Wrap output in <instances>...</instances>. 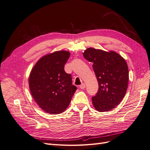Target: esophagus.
Returning a JSON list of instances; mask_svg holds the SVG:
<instances>
[{
  "label": "esophagus",
  "mask_w": 150,
  "mask_h": 150,
  "mask_svg": "<svg viewBox=\"0 0 150 150\" xmlns=\"http://www.w3.org/2000/svg\"><path fill=\"white\" fill-rule=\"evenodd\" d=\"M85 87H86V84H84V83H82L81 85L80 86V89H84L85 88Z\"/></svg>",
  "instance_id": "esophagus-1"
}]
</instances>
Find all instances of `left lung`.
<instances>
[{
	"mask_svg": "<svg viewBox=\"0 0 150 150\" xmlns=\"http://www.w3.org/2000/svg\"><path fill=\"white\" fill-rule=\"evenodd\" d=\"M84 57L93 62L99 89L92 97L94 108L100 112L112 110L119 105L127 91L129 70L126 61L114 51L89 48Z\"/></svg>",
	"mask_w": 150,
	"mask_h": 150,
	"instance_id": "1",
	"label": "left lung"
}]
</instances>
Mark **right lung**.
<instances>
[{"label": "right lung", "mask_w": 150, "mask_h": 150, "mask_svg": "<svg viewBox=\"0 0 150 150\" xmlns=\"http://www.w3.org/2000/svg\"><path fill=\"white\" fill-rule=\"evenodd\" d=\"M66 51H59L42 57L32 69L29 79L34 99L45 112L59 114L69 106L77 88L71 75L64 70L70 57Z\"/></svg>", "instance_id": "right-lung-1"}]
</instances>
